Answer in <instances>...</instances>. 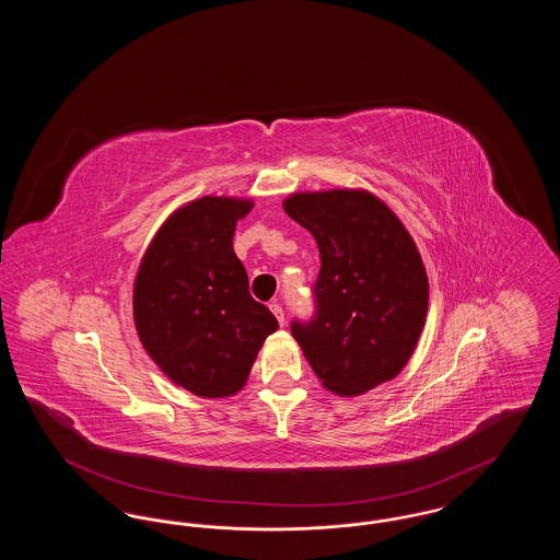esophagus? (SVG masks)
<instances>
[{"label":"esophagus","instance_id":"esophagus-1","mask_svg":"<svg viewBox=\"0 0 560 560\" xmlns=\"http://www.w3.org/2000/svg\"><path fill=\"white\" fill-rule=\"evenodd\" d=\"M270 311H272V315L277 317V320H279V325H285V315H283V308L277 304V302H272L270 306H268Z\"/></svg>","mask_w":560,"mask_h":560}]
</instances>
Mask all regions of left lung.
I'll return each instance as SVG.
<instances>
[{
  "label": "left lung",
  "instance_id": "left-lung-1",
  "mask_svg": "<svg viewBox=\"0 0 560 560\" xmlns=\"http://www.w3.org/2000/svg\"><path fill=\"white\" fill-rule=\"evenodd\" d=\"M283 210L319 245L317 317L292 334L320 384L357 397L397 377L428 313L427 268L399 215L365 188L293 192Z\"/></svg>",
  "mask_w": 560,
  "mask_h": 560
}]
</instances>
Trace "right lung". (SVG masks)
I'll return each mask as SVG.
<instances>
[{"label":"right lung","instance_id":"add662e5","mask_svg":"<svg viewBox=\"0 0 560 560\" xmlns=\"http://www.w3.org/2000/svg\"><path fill=\"white\" fill-rule=\"evenodd\" d=\"M254 201L206 195L170 213L133 279V325L176 386L222 399L245 386L279 323L249 295L233 235Z\"/></svg>","mask_w":560,"mask_h":560}]
</instances>
